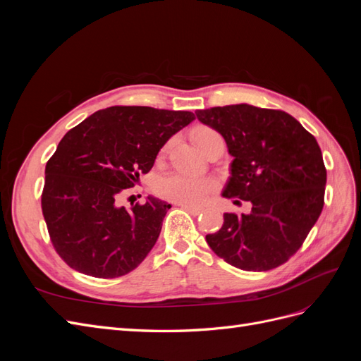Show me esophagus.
I'll return each instance as SVG.
<instances>
[{
    "mask_svg": "<svg viewBox=\"0 0 361 361\" xmlns=\"http://www.w3.org/2000/svg\"><path fill=\"white\" fill-rule=\"evenodd\" d=\"M180 207H183L185 211H188L192 215H199L203 212V207L202 206H195V204H188V203H179Z\"/></svg>",
    "mask_w": 361,
    "mask_h": 361,
    "instance_id": "obj_1",
    "label": "esophagus"
}]
</instances>
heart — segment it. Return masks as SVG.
Segmentation results:
<instances>
[{"instance_id":"b5f03b06","label":"heart","mask_w":361,"mask_h":361,"mask_svg":"<svg viewBox=\"0 0 361 361\" xmlns=\"http://www.w3.org/2000/svg\"><path fill=\"white\" fill-rule=\"evenodd\" d=\"M216 135L211 128H199L194 133V140L203 150L207 140ZM216 188V180L212 178H195L183 173H167L157 182V192L164 199L176 203L199 204Z\"/></svg>"}]
</instances>
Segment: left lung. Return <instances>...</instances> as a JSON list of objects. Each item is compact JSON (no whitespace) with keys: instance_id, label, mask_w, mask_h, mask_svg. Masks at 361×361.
Masks as SVG:
<instances>
[{"instance_id":"1","label":"left lung","mask_w":361,"mask_h":361,"mask_svg":"<svg viewBox=\"0 0 361 361\" xmlns=\"http://www.w3.org/2000/svg\"><path fill=\"white\" fill-rule=\"evenodd\" d=\"M195 116L223 135L233 158L221 195L251 203L250 214H224L220 231L206 235L207 245L244 271L285 264L324 206L326 171L318 141L280 110L236 104L197 110Z\"/></svg>"}]
</instances>
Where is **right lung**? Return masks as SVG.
<instances>
[{
    "label": "right lung",
    "mask_w": 361,
    "mask_h": 361,
    "mask_svg": "<svg viewBox=\"0 0 361 361\" xmlns=\"http://www.w3.org/2000/svg\"><path fill=\"white\" fill-rule=\"evenodd\" d=\"M194 118L191 111L110 106L61 138L45 169L42 211L54 247L71 268L114 279L145 260L171 204L147 195L145 204L126 209L117 199Z\"/></svg>",
    "instance_id": "right-lung-1"
}]
</instances>
